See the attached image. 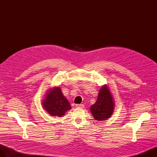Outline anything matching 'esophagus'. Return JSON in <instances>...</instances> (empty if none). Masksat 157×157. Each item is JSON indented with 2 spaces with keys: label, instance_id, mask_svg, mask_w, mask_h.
<instances>
[{
  "label": "esophagus",
  "instance_id": "1",
  "mask_svg": "<svg viewBox=\"0 0 157 157\" xmlns=\"http://www.w3.org/2000/svg\"><path fill=\"white\" fill-rule=\"evenodd\" d=\"M76 107H77L83 108V107H84V105H83V104H77V105H76Z\"/></svg>",
  "mask_w": 157,
  "mask_h": 157
}]
</instances>
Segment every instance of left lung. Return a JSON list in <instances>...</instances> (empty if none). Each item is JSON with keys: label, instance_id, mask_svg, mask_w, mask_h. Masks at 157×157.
<instances>
[{"label": "left lung", "instance_id": "1", "mask_svg": "<svg viewBox=\"0 0 157 157\" xmlns=\"http://www.w3.org/2000/svg\"><path fill=\"white\" fill-rule=\"evenodd\" d=\"M115 106L111 92L107 85L105 84L99 90L97 101L90 107V110L95 120L103 121L111 117Z\"/></svg>", "mask_w": 157, "mask_h": 157}]
</instances>
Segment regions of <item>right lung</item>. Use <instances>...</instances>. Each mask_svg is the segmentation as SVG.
Segmentation results:
<instances>
[{
    "mask_svg": "<svg viewBox=\"0 0 157 157\" xmlns=\"http://www.w3.org/2000/svg\"><path fill=\"white\" fill-rule=\"evenodd\" d=\"M42 107L50 116L62 117L71 109L69 102L61 92V88L55 86L47 90Z\"/></svg>",
    "mask_w": 157,
    "mask_h": 157,
    "instance_id": "1",
    "label": "right lung"
}]
</instances>
